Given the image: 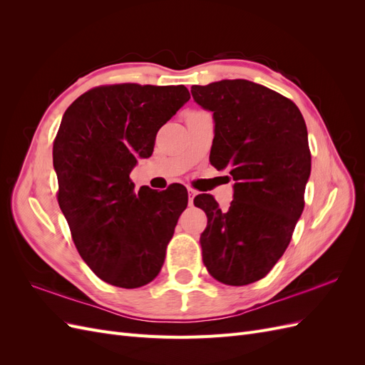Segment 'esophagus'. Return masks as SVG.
<instances>
[{
	"mask_svg": "<svg viewBox=\"0 0 365 365\" xmlns=\"http://www.w3.org/2000/svg\"><path fill=\"white\" fill-rule=\"evenodd\" d=\"M197 195V192L196 190H193V189H189V205H193V200H195V196Z\"/></svg>",
	"mask_w": 365,
	"mask_h": 365,
	"instance_id": "34e87169",
	"label": "esophagus"
}]
</instances>
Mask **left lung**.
<instances>
[{
    "label": "left lung",
    "mask_w": 365,
    "mask_h": 365,
    "mask_svg": "<svg viewBox=\"0 0 365 365\" xmlns=\"http://www.w3.org/2000/svg\"><path fill=\"white\" fill-rule=\"evenodd\" d=\"M192 96L213 113L210 163L235 180L228 210L210 195L193 201L208 219L202 260L217 282L250 284L283 256L303 213L311 175L304 118L289 98L245 79L195 85Z\"/></svg>",
    "instance_id": "1"
}]
</instances>
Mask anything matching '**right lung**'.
<instances>
[{
  "instance_id": "right-lung-1",
  "label": "right lung",
  "mask_w": 365,
  "mask_h": 365,
  "mask_svg": "<svg viewBox=\"0 0 365 365\" xmlns=\"http://www.w3.org/2000/svg\"><path fill=\"white\" fill-rule=\"evenodd\" d=\"M189 98L184 85L97 86L62 117L53 145L59 207L81 257L109 284L140 288L161 271L187 207L184 187L135 193L129 173Z\"/></svg>"
}]
</instances>
